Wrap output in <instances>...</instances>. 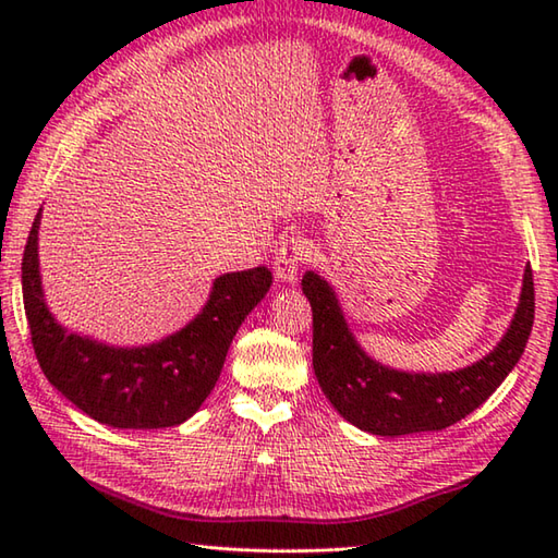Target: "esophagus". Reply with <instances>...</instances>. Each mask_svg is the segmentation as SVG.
I'll return each instance as SVG.
<instances>
[{
	"label": "esophagus",
	"instance_id": "obj_1",
	"mask_svg": "<svg viewBox=\"0 0 558 558\" xmlns=\"http://www.w3.org/2000/svg\"><path fill=\"white\" fill-rule=\"evenodd\" d=\"M310 256V244H306L302 236H290V240H282L276 258H272V272L280 282H288L292 286L298 280V272L302 268V264Z\"/></svg>",
	"mask_w": 558,
	"mask_h": 558
}]
</instances>
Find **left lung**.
<instances>
[{"mask_svg":"<svg viewBox=\"0 0 558 558\" xmlns=\"http://www.w3.org/2000/svg\"><path fill=\"white\" fill-rule=\"evenodd\" d=\"M302 292L314 314L318 386L342 417L376 436L438 432L468 417L513 372L535 322V282L525 266L511 326L489 354L456 372H400L362 350L326 278L306 270Z\"/></svg>","mask_w":558,"mask_h":558,"instance_id":"1","label":"left lung"}]
</instances>
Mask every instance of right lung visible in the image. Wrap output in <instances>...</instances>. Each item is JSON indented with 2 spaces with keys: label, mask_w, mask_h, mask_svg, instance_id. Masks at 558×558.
I'll return each instance as SVG.
<instances>
[{
  "label": "right lung",
  "mask_w": 558,
  "mask_h": 558,
  "mask_svg": "<svg viewBox=\"0 0 558 558\" xmlns=\"http://www.w3.org/2000/svg\"><path fill=\"white\" fill-rule=\"evenodd\" d=\"M35 216L21 264L23 306L35 357L59 393L114 429H162L186 422L216 388L230 342L266 298L270 270L258 266L216 278L204 310L182 330L150 345L114 348L74 333L47 310Z\"/></svg>",
  "instance_id": "1"
}]
</instances>
